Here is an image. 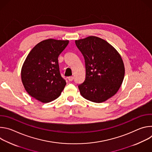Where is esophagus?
<instances>
[{"mask_svg": "<svg viewBox=\"0 0 152 152\" xmlns=\"http://www.w3.org/2000/svg\"><path fill=\"white\" fill-rule=\"evenodd\" d=\"M73 78H74L73 76H70L68 77V79L69 81H72L73 80Z\"/></svg>", "mask_w": 152, "mask_h": 152, "instance_id": "1", "label": "esophagus"}]
</instances>
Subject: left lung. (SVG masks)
I'll use <instances>...</instances> for the list:
<instances>
[{"label": "left lung", "instance_id": "8db88e82", "mask_svg": "<svg viewBox=\"0 0 152 152\" xmlns=\"http://www.w3.org/2000/svg\"><path fill=\"white\" fill-rule=\"evenodd\" d=\"M85 62V81L79 85L85 99L102 103L115 95L124 76L122 58L106 41L94 36L75 41Z\"/></svg>", "mask_w": 152, "mask_h": 152}]
</instances>
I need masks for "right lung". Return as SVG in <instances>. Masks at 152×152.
Segmentation results:
<instances>
[{"instance_id": "obj_1", "label": "right lung", "mask_w": 152, "mask_h": 152, "mask_svg": "<svg viewBox=\"0 0 152 152\" xmlns=\"http://www.w3.org/2000/svg\"><path fill=\"white\" fill-rule=\"evenodd\" d=\"M69 42L46 39L29 52L21 68V77L31 96L42 103H48L60 96L66 82L60 74L58 58Z\"/></svg>"}]
</instances>
